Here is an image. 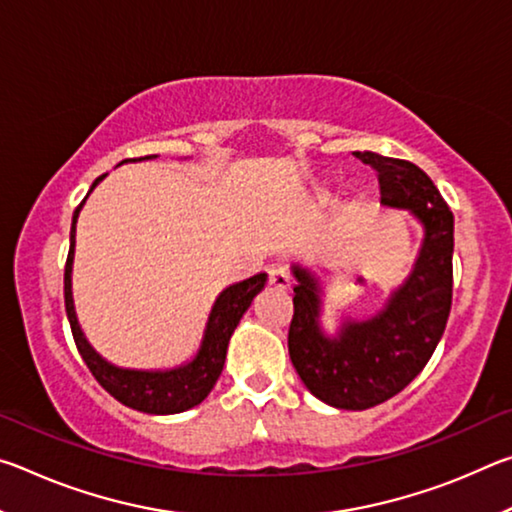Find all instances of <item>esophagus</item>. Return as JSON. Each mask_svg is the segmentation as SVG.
<instances>
[{"mask_svg": "<svg viewBox=\"0 0 512 512\" xmlns=\"http://www.w3.org/2000/svg\"><path fill=\"white\" fill-rule=\"evenodd\" d=\"M268 284H271L273 289H289L291 287V277L287 273V268L284 266H273L271 271H268Z\"/></svg>", "mask_w": 512, "mask_h": 512, "instance_id": "obj_1", "label": "esophagus"}]
</instances>
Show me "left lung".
Masks as SVG:
<instances>
[{"mask_svg":"<svg viewBox=\"0 0 512 512\" xmlns=\"http://www.w3.org/2000/svg\"><path fill=\"white\" fill-rule=\"evenodd\" d=\"M377 171L381 205L411 210L424 239L411 275L368 320H345L339 334L320 329V282L293 264L289 357L311 395L345 411H363L404 391L427 366L452 309L454 214L431 178L409 160L354 151Z\"/></svg>","mask_w":512,"mask_h":512,"instance_id":"left-lung-1","label":"left lung"}]
</instances>
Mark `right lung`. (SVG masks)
<instances>
[{
	"mask_svg": "<svg viewBox=\"0 0 512 512\" xmlns=\"http://www.w3.org/2000/svg\"><path fill=\"white\" fill-rule=\"evenodd\" d=\"M151 158V155H149ZM144 160V158H140ZM126 162V160H124ZM106 178V173L94 180L90 192L97 187L101 180ZM88 192V194H90ZM88 198V196H85ZM74 210L72 216V230H69V255L65 264V311L69 318V327H72L74 343L79 348L85 366L90 368L94 379L106 388V391L119 400L121 404L131 406L135 411L151 413V415H171V413H183L192 406L201 404L219 379L225 352H228L230 336L239 325L241 316L246 314L250 302L264 289L266 273H257L248 277L244 282L230 284L228 289H223L216 298L214 307L207 318L205 334L198 348L196 357L185 363V366L171 368V370H131V368H119L112 366L101 354L92 348L81 332L79 318L74 311V298H72V264H74V244H76V219L85 203Z\"/></svg>",
	"mask_w": 512,
	"mask_h": 512,
	"instance_id": "obj_1",
	"label": "right lung"
}]
</instances>
